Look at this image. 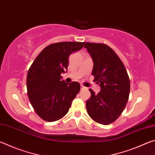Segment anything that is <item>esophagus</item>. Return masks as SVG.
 Instances as JSON below:
<instances>
[{
    "label": "esophagus",
    "mask_w": 155,
    "mask_h": 155,
    "mask_svg": "<svg viewBox=\"0 0 155 155\" xmlns=\"http://www.w3.org/2000/svg\"><path fill=\"white\" fill-rule=\"evenodd\" d=\"M81 90H87V88L85 87V86L81 85Z\"/></svg>",
    "instance_id": "1"
}]
</instances>
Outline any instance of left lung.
<instances>
[{
    "mask_svg": "<svg viewBox=\"0 0 155 155\" xmlns=\"http://www.w3.org/2000/svg\"><path fill=\"white\" fill-rule=\"evenodd\" d=\"M92 58V74L100 83L98 94L90 89V98L86 102L88 115L99 124L115 121L127 105L130 93V79L121 59L104 44L87 42L85 46Z\"/></svg>",
    "mask_w": 155,
    "mask_h": 155,
    "instance_id": "8db88e82",
    "label": "left lung"
}]
</instances>
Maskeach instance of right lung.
Returning <instances> with one entry per match:
<instances>
[{
  "instance_id": "add662e5",
  "label": "right lung",
  "mask_w": 155,
  "mask_h": 155,
  "mask_svg": "<svg viewBox=\"0 0 155 155\" xmlns=\"http://www.w3.org/2000/svg\"><path fill=\"white\" fill-rule=\"evenodd\" d=\"M84 42L64 41L52 44L42 50L28 69L27 94L36 114L47 122L61 119L81 90L78 82L61 81L68 69V57L83 47Z\"/></svg>"
}]
</instances>
